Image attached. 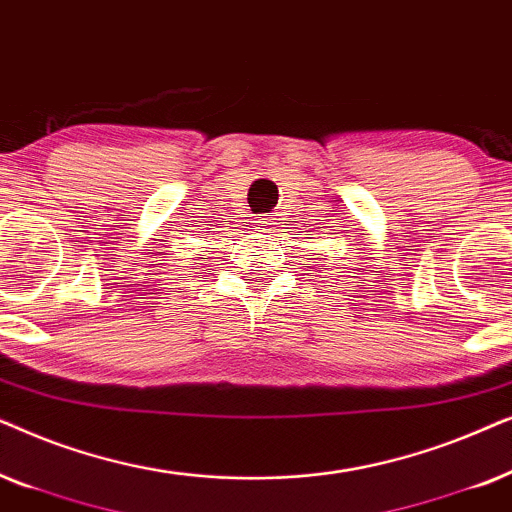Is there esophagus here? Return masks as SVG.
<instances>
[{
    "instance_id": "1",
    "label": "esophagus",
    "mask_w": 512,
    "mask_h": 512,
    "mask_svg": "<svg viewBox=\"0 0 512 512\" xmlns=\"http://www.w3.org/2000/svg\"><path fill=\"white\" fill-rule=\"evenodd\" d=\"M260 229H264V231H269V229H271V222H262V224H260Z\"/></svg>"
}]
</instances>
